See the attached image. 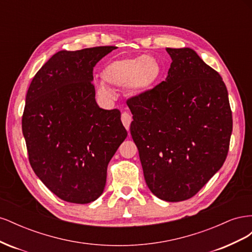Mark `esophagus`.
<instances>
[{
    "instance_id": "obj_1",
    "label": "esophagus",
    "mask_w": 252,
    "mask_h": 252,
    "mask_svg": "<svg viewBox=\"0 0 252 252\" xmlns=\"http://www.w3.org/2000/svg\"><path fill=\"white\" fill-rule=\"evenodd\" d=\"M131 122H132V117L130 113H128V112L122 113V123H123L124 127L127 129V130H129V128H130Z\"/></svg>"
}]
</instances>
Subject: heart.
I'll use <instances>...</instances> for the list:
<instances>
[{"label":"heart","instance_id":"heart-1","mask_svg":"<svg viewBox=\"0 0 252 252\" xmlns=\"http://www.w3.org/2000/svg\"><path fill=\"white\" fill-rule=\"evenodd\" d=\"M161 68L149 56L118 59L106 64L101 72L103 81L97 83L96 94L104 101L114 98L113 88H127L132 94H141L152 88L158 79Z\"/></svg>","mask_w":252,"mask_h":252}]
</instances>
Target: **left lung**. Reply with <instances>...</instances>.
Instances as JSON below:
<instances>
[{
	"label": "left lung",
	"instance_id": "obj_1",
	"mask_svg": "<svg viewBox=\"0 0 252 252\" xmlns=\"http://www.w3.org/2000/svg\"><path fill=\"white\" fill-rule=\"evenodd\" d=\"M165 81L129 98L130 133L150 191L167 202L195 195L223 166L232 132L228 91L191 48H166Z\"/></svg>",
	"mask_w": 252,
	"mask_h": 252
}]
</instances>
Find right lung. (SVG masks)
Here are the masks:
<instances>
[{
  "label": "right lung",
  "mask_w": 252,
  "mask_h": 252,
  "mask_svg": "<svg viewBox=\"0 0 252 252\" xmlns=\"http://www.w3.org/2000/svg\"><path fill=\"white\" fill-rule=\"evenodd\" d=\"M114 46L61 50L33 77L22 130L29 163L61 200L87 204L105 188L108 163L127 131L118 109L95 102L94 67Z\"/></svg>",
  "instance_id": "obj_1"
}]
</instances>
